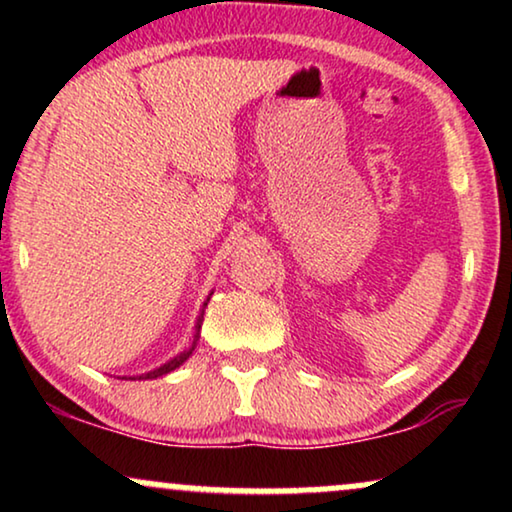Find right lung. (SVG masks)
Masks as SVG:
<instances>
[{"label":"right lung","instance_id":"obj_1","mask_svg":"<svg viewBox=\"0 0 512 512\" xmlns=\"http://www.w3.org/2000/svg\"><path fill=\"white\" fill-rule=\"evenodd\" d=\"M204 306H206V304H204ZM201 318H204V313H201ZM201 318H199V323H197V330H199V327H201ZM192 351H194V346H192V349L182 351V353H180V356H175V358H173V361H168L166 365H161V368L151 370V372H147V375H142V377H144V380H151V377H161V375H166V372H170V370L180 368V365H182V363H185L189 356H192ZM142 377H140V380H142Z\"/></svg>","mask_w":512,"mask_h":512}]
</instances>
